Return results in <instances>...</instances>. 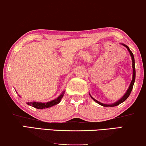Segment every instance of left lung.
Returning <instances> with one entry per match:
<instances>
[{
    "label": "left lung",
    "mask_w": 146,
    "mask_h": 146,
    "mask_svg": "<svg viewBox=\"0 0 146 146\" xmlns=\"http://www.w3.org/2000/svg\"><path fill=\"white\" fill-rule=\"evenodd\" d=\"M120 44H121L122 45H123L124 47H125L126 48H127L128 50V52H129V53H130V55L131 56V58H132V69H133V72H132V81H131V82H130V84L129 87H128L127 91H126V92L125 93V94H124V96H122V98L119 99V100H118L117 101H116V102L113 103H111V104H105V103H101V102H99V101H98V100H96V99H94L90 94V97H91V98H92V99H93V100H94V101H96L97 103H98V104L101 105V106L108 107H115V106H117V105H120V103H122V102H124V101H125L126 99L128 98V97H129L130 93H131V92H132V90L133 86H134V82H135V79H136V70H135V61H134V54H133L132 51H131V50H130L129 47H128L127 45H126L125 44H124V43H120Z\"/></svg>",
    "instance_id": "obj_1"
}]
</instances>
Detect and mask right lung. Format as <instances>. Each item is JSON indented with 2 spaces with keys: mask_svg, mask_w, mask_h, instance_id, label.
Masks as SVG:
<instances>
[{
  "mask_svg": "<svg viewBox=\"0 0 146 146\" xmlns=\"http://www.w3.org/2000/svg\"><path fill=\"white\" fill-rule=\"evenodd\" d=\"M64 91H63L62 94H61L57 98L54 99V100L48 101V102H47V103H41V102H36V101H33V102H27V104L28 105H30L31 107H35V108L39 109L49 108V107H51L52 106H54V105L58 104V103L60 102L61 99L63 98V96H64Z\"/></svg>",
  "mask_w": 146,
  "mask_h": 146,
  "instance_id": "add662e5",
  "label": "right lung"
}]
</instances>
